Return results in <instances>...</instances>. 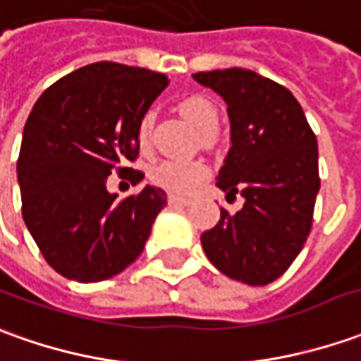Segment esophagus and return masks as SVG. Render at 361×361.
I'll use <instances>...</instances> for the list:
<instances>
[{
	"instance_id": "1",
	"label": "esophagus",
	"mask_w": 361,
	"mask_h": 361,
	"mask_svg": "<svg viewBox=\"0 0 361 361\" xmlns=\"http://www.w3.org/2000/svg\"><path fill=\"white\" fill-rule=\"evenodd\" d=\"M168 203L173 205V207H188V205H191V200H188V197H180V195H170V197H168Z\"/></svg>"
}]
</instances>
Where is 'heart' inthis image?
Wrapping results in <instances>:
<instances>
[{"mask_svg":"<svg viewBox=\"0 0 361 361\" xmlns=\"http://www.w3.org/2000/svg\"><path fill=\"white\" fill-rule=\"evenodd\" d=\"M178 112L190 122L201 134L209 136L217 122H219V110L209 98L193 94L185 97L178 102ZM152 124L154 114L144 112L136 124V142L140 152H148L149 138H152ZM209 176V166L203 160H161L149 168V181L161 190L176 193V195H188L195 191Z\"/></svg>","mask_w":361,"mask_h":361,"instance_id":"obj_1","label":"heart"}]
</instances>
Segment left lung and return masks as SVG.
<instances>
[{
    "label": "left lung",
    "mask_w": 361,
    "mask_h": 361,
    "mask_svg": "<svg viewBox=\"0 0 361 361\" xmlns=\"http://www.w3.org/2000/svg\"><path fill=\"white\" fill-rule=\"evenodd\" d=\"M221 94L233 146L217 185L245 197L243 209L221 207L219 223L201 235L207 259L229 279L263 286L283 276L312 229L318 144L293 92L247 68L195 73Z\"/></svg>",
    "instance_id": "left-lung-1"
}]
</instances>
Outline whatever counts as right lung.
Returning <instances> with one entry per match:
<instances>
[{
    "mask_svg": "<svg viewBox=\"0 0 361 361\" xmlns=\"http://www.w3.org/2000/svg\"><path fill=\"white\" fill-rule=\"evenodd\" d=\"M170 85L148 68L100 61L59 78L39 97L17 158L21 213L45 261L77 283L122 273L144 251L166 191L146 185L118 200L112 170L132 185L144 178L136 124Z\"/></svg>",
    "mask_w": 361,
    "mask_h": 361,
    "instance_id": "obj_1",
    "label": "right lung"
}]
</instances>
